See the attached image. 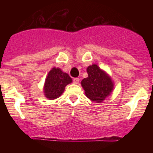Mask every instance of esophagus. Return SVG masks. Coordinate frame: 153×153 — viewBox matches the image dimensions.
Wrapping results in <instances>:
<instances>
[{"instance_id": "esophagus-1", "label": "esophagus", "mask_w": 153, "mask_h": 153, "mask_svg": "<svg viewBox=\"0 0 153 153\" xmlns=\"http://www.w3.org/2000/svg\"><path fill=\"white\" fill-rule=\"evenodd\" d=\"M74 84H78V83H79V78H74Z\"/></svg>"}]
</instances>
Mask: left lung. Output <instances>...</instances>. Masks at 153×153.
Instances as JSON below:
<instances>
[{"mask_svg": "<svg viewBox=\"0 0 153 153\" xmlns=\"http://www.w3.org/2000/svg\"><path fill=\"white\" fill-rule=\"evenodd\" d=\"M88 77L81 81L85 94L90 100L101 102L107 98L114 89V83L107 72L94 63L86 68Z\"/></svg>", "mask_w": 153, "mask_h": 153, "instance_id": "1", "label": "left lung"}]
</instances>
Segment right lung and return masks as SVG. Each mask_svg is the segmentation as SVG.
Instances as JSON below:
<instances>
[{"mask_svg": "<svg viewBox=\"0 0 153 153\" xmlns=\"http://www.w3.org/2000/svg\"><path fill=\"white\" fill-rule=\"evenodd\" d=\"M72 78L59 67H53L46 77L44 93L48 100H55L62 95L66 86L72 83Z\"/></svg>", "mask_w": 153, "mask_h": 153, "instance_id": "right-lung-1", "label": "right lung"}]
</instances>
